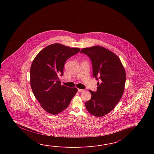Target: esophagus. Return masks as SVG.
Returning a JSON list of instances; mask_svg holds the SVG:
<instances>
[{
  "mask_svg": "<svg viewBox=\"0 0 154 154\" xmlns=\"http://www.w3.org/2000/svg\"><path fill=\"white\" fill-rule=\"evenodd\" d=\"M84 90H83V89H80V88L78 89V92H80L83 91Z\"/></svg>",
  "mask_w": 154,
  "mask_h": 154,
  "instance_id": "34e87169",
  "label": "esophagus"
}]
</instances>
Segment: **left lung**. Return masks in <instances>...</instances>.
Returning <instances> with one entry per match:
<instances>
[{"instance_id": "obj_1", "label": "left lung", "mask_w": 154, "mask_h": 154, "mask_svg": "<svg viewBox=\"0 0 154 154\" xmlns=\"http://www.w3.org/2000/svg\"><path fill=\"white\" fill-rule=\"evenodd\" d=\"M80 53L90 58L93 76L100 82L96 91L89 90L91 98L85 102L86 108L96 117H102L111 111L121 98L126 80L125 68L117 56L101 46L85 48Z\"/></svg>"}]
</instances>
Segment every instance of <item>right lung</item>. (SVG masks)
Masks as SVG:
<instances>
[{
	"label": "right lung",
	"instance_id": "obj_1",
	"mask_svg": "<svg viewBox=\"0 0 154 154\" xmlns=\"http://www.w3.org/2000/svg\"><path fill=\"white\" fill-rule=\"evenodd\" d=\"M80 52L54 43L41 51L33 60L30 69V84L33 93L46 112L56 115L67 108L78 91L76 88L61 85L59 77L63 75L66 60Z\"/></svg>",
	"mask_w": 154,
	"mask_h": 154
}]
</instances>
